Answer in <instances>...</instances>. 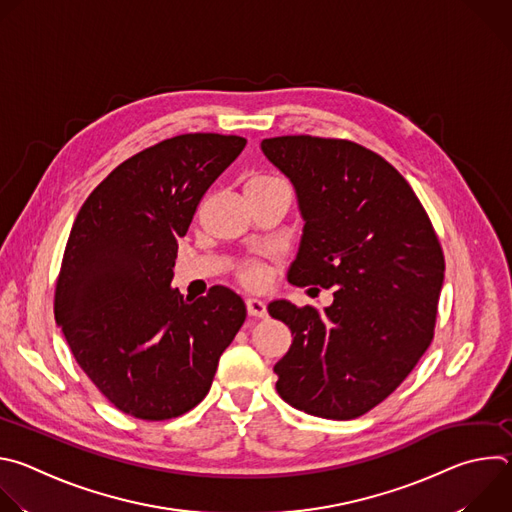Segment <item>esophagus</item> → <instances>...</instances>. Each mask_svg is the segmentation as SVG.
Returning a JSON list of instances; mask_svg holds the SVG:
<instances>
[{
  "instance_id": "obj_1",
  "label": "esophagus",
  "mask_w": 512,
  "mask_h": 512,
  "mask_svg": "<svg viewBox=\"0 0 512 512\" xmlns=\"http://www.w3.org/2000/svg\"><path fill=\"white\" fill-rule=\"evenodd\" d=\"M247 314L253 318H267V308L261 300L257 298H249L247 300Z\"/></svg>"
}]
</instances>
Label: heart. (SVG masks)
Segmentation results:
<instances>
[{
  "mask_svg": "<svg viewBox=\"0 0 512 512\" xmlns=\"http://www.w3.org/2000/svg\"><path fill=\"white\" fill-rule=\"evenodd\" d=\"M263 184H275V180L271 178H265V176H259V178H253L249 182V186H263ZM239 279L245 283V285H251V287H259L265 283V269L259 267V265H247L239 271Z\"/></svg>",
  "mask_w": 512,
  "mask_h": 512,
  "instance_id": "b5f03b06",
  "label": "heart"
}]
</instances>
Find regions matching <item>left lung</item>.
I'll return each mask as SVG.
<instances>
[{
	"label": "left lung",
	"instance_id": "obj_1",
	"mask_svg": "<svg viewBox=\"0 0 512 512\" xmlns=\"http://www.w3.org/2000/svg\"><path fill=\"white\" fill-rule=\"evenodd\" d=\"M261 150L294 186L306 223L287 281L334 287L324 312L267 306L294 336L273 367L275 389L316 417H360L431 344L446 267L440 241L407 180L362 145L283 135Z\"/></svg>",
	"mask_w": 512,
	"mask_h": 512
}]
</instances>
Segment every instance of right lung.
<instances>
[{"instance_id": "right-lung-1", "label": "right lung", "mask_w": 512, "mask_h": 512, "mask_svg": "<svg viewBox=\"0 0 512 512\" xmlns=\"http://www.w3.org/2000/svg\"><path fill=\"white\" fill-rule=\"evenodd\" d=\"M245 143L218 133L164 139L119 164L75 218L54 318L79 367L127 415L164 421L196 407L247 318L229 287L188 302L170 285L178 239Z\"/></svg>"}]
</instances>
